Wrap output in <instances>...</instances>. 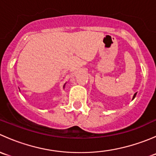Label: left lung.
I'll return each instance as SVG.
<instances>
[{
	"label": "left lung",
	"instance_id": "left-lung-1",
	"mask_svg": "<svg viewBox=\"0 0 156 156\" xmlns=\"http://www.w3.org/2000/svg\"><path fill=\"white\" fill-rule=\"evenodd\" d=\"M136 94H134V95H133V99H134V97H136Z\"/></svg>",
	"mask_w": 156,
	"mask_h": 156
}]
</instances>
